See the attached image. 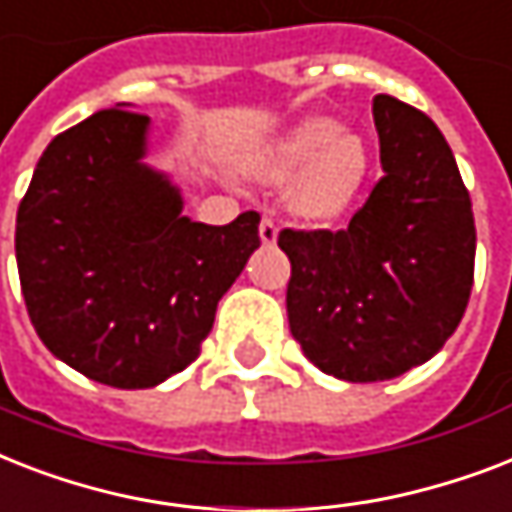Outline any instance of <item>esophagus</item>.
<instances>
[{"label": "esophagus", "mask_w": 512, "mask_h": 512, "mask_svg": "<svg viewBox=\"0 0 512 512\" xmlns=\"http://www.w3.org/2000/svg\"><path fill=\"white\" fill-rule=\"evenodd\" d=\"M259 237H261V243L264 245H275L277 243V224L269 219V216H264L259 224Z\"/></svg>", "instance_id": "esophagus-1"}]
</instances>
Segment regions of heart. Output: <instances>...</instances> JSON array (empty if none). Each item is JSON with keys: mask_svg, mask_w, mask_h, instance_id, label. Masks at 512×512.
<instances>
[{"mask_svg": "<svg viewBox=\"0 0 512 512\" xmlns=\"http://www.w3.org/2000/svg\"><path fill=\"white\" fill-rule=\"evenodd\" d=\"M370 169L365 140L335 118H306L245 163V171L267 185L290 179V208L309 222H330L357 198Z\"/></svg>", "mask_w": 512, "mask_h": 512, "instance_id": "obj_1", "label": "heart"}]
</instances>
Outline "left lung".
I'll use <instances>...</instances> for the list:
<instances>
[{
  "label": "left lung",
  "mask_w": 512,
  "mask_h": 512,
  "mask_svg": "<svg viewBox=\"0 0 512 512\" xmlns=\"http://www.w3.org/2000/svg\"><path fill=\"white\" fill-rule=\"evenodd\" d=\"M383 179L341 232L282 230L288 322L306 359L349 383L423 365L455 333L476 259L470 195L444 134L396 97L372 100Z\"/></svg>",
  "instance_id": "left-lung-1"
}]
</instances>
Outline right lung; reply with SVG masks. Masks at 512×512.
<instances>
[{"label":"right lung","instance_id":"right-lung-1","mask_svg":"<svg viewBox=\"0 0 512 512\" xmlns=\"http://www.w3.org/2000/svg\"><path fill=\"white\" fill-rule=\"evenodd\" d=\"M150 116L129 102L57 134L15 224L28 317L60 362L113 388L182 372L261 245L256 211L192 222L179 185L145 161Z\"/></svg>","mask_w":512,"mask_h":512}]
</instances>
